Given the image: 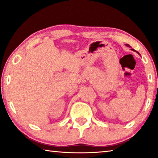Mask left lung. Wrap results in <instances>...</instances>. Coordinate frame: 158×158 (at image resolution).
Here are the masks:
<instances>
[{
	"instance_id": "obj_1",
	"label": "left lung",
	"mask_w": 158,
	"mask_h": 158,
	"mask_svg": "<svg viewBox=\"0 0 158 158\" xmlns=\"http://www.w3.org/2000/svg\"><path fill=\"white\" fill-rule=\"evenodd\" d=\"M126 46H127V47H130V45L126 44ZM132 51H135V52H136V51H135V49H132ZM137 53H139V52H137Z\"/></svg>"
}]
</instances>
